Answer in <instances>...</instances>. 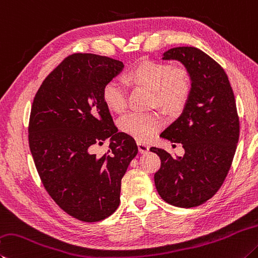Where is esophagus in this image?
<instances>
[{"label": "esophagus", "mask_w": 258, "mask_h": 258, "mask_svg": "<svg viewBox=\"0 0 258 258\" xmlns=\"http://www.w3.org/2000/svg\"><path fill=\"white\" fill-rule=\"evenodd\" d=\"M138 149H139V152L140 153H147L149 151L150 147L148 144H144V143H141V142H138Z\"/></svg>", "instance_id": "obj_1"}]
</instances>
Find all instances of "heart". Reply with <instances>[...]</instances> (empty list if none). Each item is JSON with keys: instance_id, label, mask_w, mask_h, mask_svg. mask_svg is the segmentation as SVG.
I'll list each match as a JSON object with an SVG mask.
<instances>
[{"instance_id": "heart-1", "label": "heart", "mask_w": 258, "mask_h": 258, "mask_svg": "<svg viewBox=\"0 0 258 258\" xmlns=\"http://www.w3.org/2000/svg\"><path fill=\"white\" fill-rule=\"evenodd\" d=\"M126 79L137 86L153 91V102L170 114L184 108L190 93L189 77L185 70H174L166 63L144 60L128 72ZM106 106L115 113H123L127 107V90L118 79H111L102 90ZM163 126L158 113H130L119 121V127L139 142L149 141Z\"/></svg>"}]
</instances>
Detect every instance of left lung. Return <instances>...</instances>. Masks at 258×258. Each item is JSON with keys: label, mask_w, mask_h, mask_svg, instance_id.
Segmentation results:
<instances>
[{"label": "left lung", "mask_w": 258, "mask_h": 258, "mask_svg": "<svg viewBox=\"0 0 258 258\" xmlns=\"http://www.w3.org/2000/svg\"><path fill=\"white\" fill-rule=\"evenodd\" d=\"M162 59L184 65L190 93L180 116L160 134L181 143L185 154L174 158L163 149H150L161 160L154 184L167 203L199 207L217 193L231 167L239 140L235 96L224 70L201 49L175 47Z\"/></svg>", "instance_id": "1"}]
</instances>
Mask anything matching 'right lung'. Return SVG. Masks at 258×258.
Wrapping results in <instances>:
<instances>
[{
    "label": "right lung",
    "instance_id": "1",
    "mask_svg": "<svg viewBox=\"0 0 258 258\" xmlns=\"http://www.w3.org/2000/svg\"><path fill=\"white\" fill-rule=\"evenodd\" d=\"M123 62L96 54L68 56L37 91L29 119V148L43 185L58 207L84 222L108 218L119 205L121 178L138 154L118 132L102 99ZM110 139L104 156L92 145Z\"/></svg>",
    "mask_w": 258,
    "mask_h": 258
}]
</instances>
